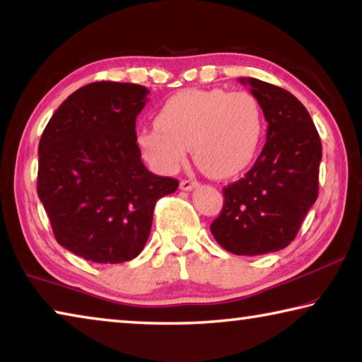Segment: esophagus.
Instances as JSON below:
<instances>
[{"label": "esophagus", "instance_id": "1", "mask_svg": "<svg viewBox=\"0 0 362 362\" xmlns=\"http://www.w3.org/2000/svg\"><path fill=\"white\" fill-rule=\"evenodd\" d=\"M199 183L196 180H182L180 182V188L183 189V192H192V189L198 188Z\"/></svg>", "mask_w": 362, "mask_h": 362}]
</instances>
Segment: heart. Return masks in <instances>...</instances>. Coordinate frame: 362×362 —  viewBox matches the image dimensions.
<instances>
[{"label":"heart","instance_id":"b5f03b06","mask_svg":"<svg viewBox=\"0 0 362 362\" xmlns=\"http://www.w3.org/2000/svg\"><path fill=\"white\" fill-rule=\"evenodd\" d=\"M263 124V110L252 93L185 89L163 103L156 126L142 127L137 144L151 168L163 174H175L192 146L206 174L228 179L254 159Z\"/></svg>","mask_w":362,"mask_h":362}]
</instances>
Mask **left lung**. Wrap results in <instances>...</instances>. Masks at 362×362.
<instances>
[{
	"label": "left lung",
	"instance_id": "obj_1",
	"mask_svg": "<svg viewBox=\"0 0 362 362\" xmlns=\"http://www.w3.org/2000/svg\"><path fill=\"white\" fill-rule=\"evenodd\" d=\"M259 99L267 142L249 173L223 188V207L211 231L236 255L287 247L297 236L320 188L321 139L296 95L255 78H240Z\"/></svg>",
	"mask_w": 362,
	"mask_h": 362
}]
</instances>
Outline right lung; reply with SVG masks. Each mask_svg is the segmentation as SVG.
<instances>
[{
  "instance_id": "right-lung-1",
  "label": "right lung",
  "mask_w": 362,
  "mask_h": 362,
  "mask_svg": "<svg viewBox=\"0 0 362 362\" xmlns=\"http://www.w3.org/2000/svg\"><path fill=\"white\" fill-rule=\"evenodd\" d=\"M148 93L131 83L83 86L41 136L38 196L57 243L86 260L136 259L150 236L156 201L179 187L140 159L136 119Z\"/></svg>"
}]
</instances>
